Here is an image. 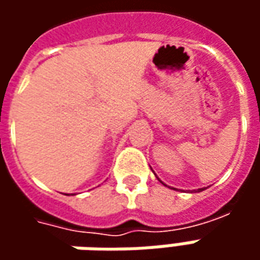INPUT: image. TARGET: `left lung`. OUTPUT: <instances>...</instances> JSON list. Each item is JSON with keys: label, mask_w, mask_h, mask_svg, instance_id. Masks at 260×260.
I'll return each mask as SVG.
<instances>
[{"label": "left lung", "mask_w": 260, "mask_h": 260, "mask_svg": "<svg viewBox=\"0 0 260 260\" xmlns=\"http://www.w3.org/2000/svg\"><path fill=\"white\" fill-rule=\"evenodd\" d=\"M203 189H205V188H201V189H198V191L201 192V191H203Z\"/></svg>", "instance_id": "8db88e82"}]
</instances>
